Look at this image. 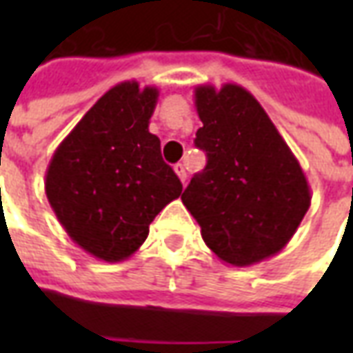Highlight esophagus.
Here are the masks:
<instances>
[{"instance_id": "34e87169", "label": "esophagus", "mask_w": 353, "mask_h": 353, "mask_svg": "<svg viewBox=\"0 0 353 353\" xmlns=\"http://www.w3.org/2000/svg\"><path fill=\"white\" fill-rule=\"evenodd\" d=\"M174 172H176L177 177L181 179V183H185V179H187V172H185L183 164H176V166H174Z\"/></svg>"}]
</instances>
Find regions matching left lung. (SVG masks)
Returning a JSON list of instances; mask_svg holds the SVG:
<instances>
[{
  "mask_svg": "<svg viewBox=\"0 0 353 353\" xmlns=\"http://www.w3.org/2000/svg\"><path fill=\"white\" fill-rule=\"evenodd\" d=\"M208 164L181 194L206 245L232 266L281 252L310 208V187L280 132L244 87L194 88Z\"/></svg>",
  "mask_w": 353,
  "mask_h": 353,
  "instance_id": "8db88e82",
  "label": "left lung"
}]
</instances>
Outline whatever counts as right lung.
Masks as SVG:
<instances>
[{"label":"right lung","mask_w":353,"mask_h":353,"mask_svg":"<svg viewBox=\"0 0 353 353\" xmlns=\"http://www.w3.org/2000/svg\"><path fill=\"white\" fill-rule=\"evenodd\" d=\"M159 88L124 81L108 90L57 147L45 192L68 236L105 263L130 257L183 185L149 132Z\"/></svg>","instance_id":"add662e5"}]
</instances>
